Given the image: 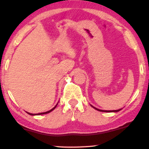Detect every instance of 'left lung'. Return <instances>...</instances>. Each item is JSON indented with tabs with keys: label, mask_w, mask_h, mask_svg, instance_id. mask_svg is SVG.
Listing matches in <instances>:
<instances>
[{
	"label": "left lung",
	"mask_w": 149,
	"mask_h": 149,
	"mask_svg": "<svg viewBox=\"0 0 149 149\" xmlns=\"http://www.w3.org/2000/svg\"><path fill=\"white\" fill-rule=\"evenodd\" d=\"M93 107L94 109H96V110L99 111H102V112H118L119 111L121 110V109H118V110H113V111H104V110H101V109H97V108H95L94 107Z\"/></svg>",
	"instance_id": "8db88e82"
}]
</instances>
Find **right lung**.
I'll return each instance as SVG.
<instances>
[{
  "label": "right lung",
  "instance_id": "1",
  "mask_svg": "<svg viewBox=\"0 0 149 149\" xmlns=\"http://www.w3.org/2000/svg\"><path fill=\"white\" fill-rule=\"evenodd\" d=\"M57 104H58V103L57 104V105L55 106V107H54V108H53V109H51V110H49V111H46V112H43V113H28L27 112V113L28 114H29V115H31V116H36V115H42V114H46V113H49V112H51L52 111H53L54 110V109H55L56 107H57Z\"/></svg>",
  "mask_w": 149,
  "mask_h": 149
}]
</instances>
